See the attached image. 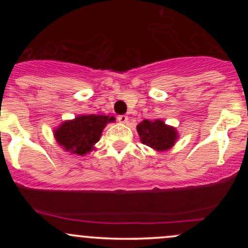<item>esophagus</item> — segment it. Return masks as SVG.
Masks as SVG:
<instances>
[{"label": "esophagus", "instance_id": "1", "mask_svg": "<svg viewBox=\"0 0 248 248\" xmlns=\"http://www.w3.org/2000/svg\"><path fill=\"white\" fill-rule=\"evenodd\" d=\"M118 120H119V122H121V124H126V122L128 121V116L124 115V114L119 115L118 116Z\"/></svg>", "mask_w": 248, "mask_h": 248}]
</instances>
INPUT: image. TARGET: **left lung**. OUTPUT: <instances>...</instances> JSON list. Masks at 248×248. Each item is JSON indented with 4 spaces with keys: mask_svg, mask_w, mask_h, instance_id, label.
<instances>
[{
    "mask_svg": "<svg viewBox=\"0 0 248 248\" xmlns=\"http://www.w3.org/2000/svg\"><path fill=\"white\" fill-rule=\"evenodd\" d=\"M138 133L141 142L156 150H167L175 143L177 133L175 128L167 126L161 120H143L138 124Z\"/></svg>",
    "mask_w": 248,
    "mask_h": 248,
    "instance_id": "8db88e82",
    "label": "left lung"
}]
</instances>
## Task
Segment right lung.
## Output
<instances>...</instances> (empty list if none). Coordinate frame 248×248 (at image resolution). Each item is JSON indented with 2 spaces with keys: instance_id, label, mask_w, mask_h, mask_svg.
I'll return each mask as SVG.
<instances>
[{
  "instance_id": "obj_1",
  "label": "right lung",
  "mask_w": 248,
  "mask_h": 248,
  "mask_svg": "<svg viewBox=\"0 0 248 248\" xmlns=\"http://www.w3.org/2000/svg\"><path fill=\"white\" fill-rule=\"evenodd\" d=\"M110 121H114L113 116L81 115L72 121L64 122L55 132V136L65 150L77 155H85L93 149L100 139L102 129Z\"/></svg>"
}]
</instances>
